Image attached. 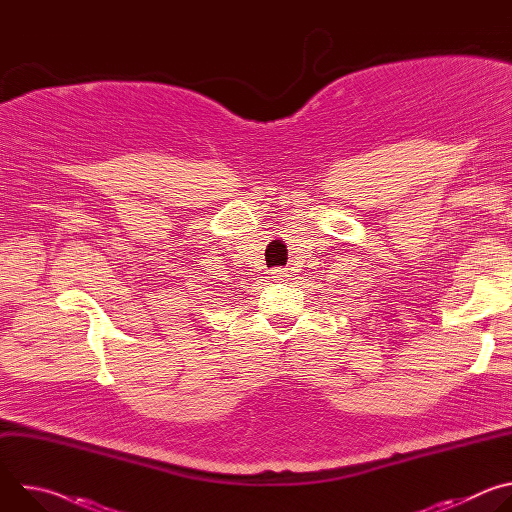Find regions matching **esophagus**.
I'll return each mask as SVG.
<instances>
[{
  "mask_svg": "<svg viewBox=\"0 0 512 512\" xmlns=\"http://www.w3.org/2000/svg\"><path fill=\"white\" fill-rule=\"evenodd\" d=\"M271 277H275V279H281V281H285V279L289 277V273H287V269L275 267V269H271Z\"/></svg>",
  "mask_w": 512,
  "mask_h": 512,
  "instance_id": "obj_1",
  "label": "esophagus"
}]
</instances>
